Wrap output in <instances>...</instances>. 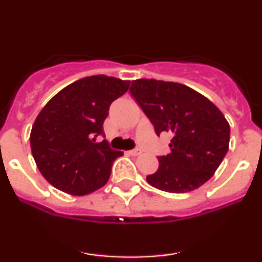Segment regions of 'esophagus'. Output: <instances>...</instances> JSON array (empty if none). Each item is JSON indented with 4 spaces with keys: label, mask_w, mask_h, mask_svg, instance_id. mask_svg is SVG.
Listing matches in <instances>:
<instances>
[{
    "label": "esophagus",
    "mask_w": 262,
    "mask_h": 262,
    "mask_svg": "<svg viewBox=\"0 0 262 262\" xmlns=\"http://www.w3.org/2000/svg\"><path fill=\"white\" fill-rule=\"evenodd\" d=\"M140 152L141 151H140L139 149H134V150H129L128 154H130V155H133V156H137V155H139Z\"/></svg>",
    "instance_id": "34e87169"
}]
</instances>
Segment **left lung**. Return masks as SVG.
Listing matches in <instances>:
<instances>
[{"instance_id": "left-lung-1", "label": "left lung", "mask_w": 262, "mask_h": 262, "mask_svg": "<svg viewBox=\"0 0 262 262\" xmlns=\"http://www.w3.org/2000/svg\"><path fill=\"white\" fill-rule=\"evenodd\" d=\"M130 93L155 133L172 135L159 169L146 176L152 187L186 193L206 183L229 149L230 127L221 110L206 96L177 82L154 79L132 81Z\"/></svg>"}]
</instances>
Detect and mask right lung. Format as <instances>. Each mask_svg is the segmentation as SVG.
<instances>
[{"label":"right lung","mask_w":262,"mask_h":262,"mask_svg":"<svg viewBox=\"0 0 262 262\" xmlns=\"http://www.w3.org/2000/svg\"><path fill=\"white\" fill-rule=\"evenodd\" d=\"M129 85L130 81L106 75L83 77L64 87L39 112L29 139L35 164L50 185L73 196L106 185L123 151L96 138L104 134L111 103Z\"/></svg>","instance_id":"right-lung-1"}]
</instances>
